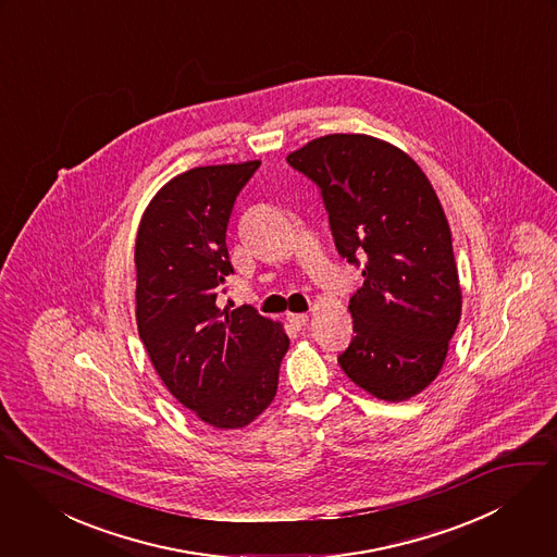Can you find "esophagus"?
<instances>
[{"mask_svg":"<svg viewBox=\"0 0 557 557\" xmlns=\"http://www.w3.org/2000/svg\"><path fill=\"white\" fill-rule=\"evenodd\" d=\"M308 313H288V322L295 326V329H301L308 324Z\"/></svg>","mask_w":557,"mask_h":557,"instance_id":"1","label":"esophagus"}]
</instances>
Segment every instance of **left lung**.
Wrapping results in <instances>:
<instances>
[{
	"label": "left lung",
	"mask_w": 557,
	"mask_h": 557,
	"mask_svg": "<svg viewBox=\"0 0 557 557\" xmlns=\"http://www.w3.org/2000/svg\"><path fill=\"white\" fill-rule=\"evenodd\" d=\"M286 160L320 187L342 258L363 262L342 370L384 401L419 395L461 318L450 228L430 180L408 153L368 134H326Z\"/></svg>",
	"instance_id": "1"
}]
</instances>
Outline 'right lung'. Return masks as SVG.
<instances>
[{"mask_svg": "<svg viewBox=\"0 0 557 557\" xmlns=\"http://www.w3.org/2000/svg\"><path fill=\"white\" fill-rule=\"evenodd\" d=\"M258 160L198 166L162 187L143 213L136 264V324L171 391L202 423L239 430L277 393L290 346L280 322L249 306L218 308L233 264L226 228Z\"/></svg>", "mask_w": 557, "mask_h": 557, "instance_id": "right-lung-1", "label": "right lung"}]
</instances>
